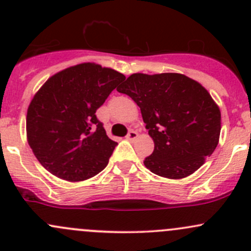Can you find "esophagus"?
I'll use <instances>...</instances> for the list:
<instances>
[{
  "label": "esophagus",
  "mask_w": 251,
  "mask_h": 251,
  "mask_svg": "<svg viewBox=\"0 0 251 251\" xmlns=\"http://www.w3.org/2000/svg\"><path fill=\"white\" fill-rule=\"evenodd\" d=\"M138 136H139L138 131L129 130L128 135H126V140H135V139H138Z\"/></svg>",
  "instance_id": "34e87169"
}]
</instances>
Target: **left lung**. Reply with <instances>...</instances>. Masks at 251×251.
Listing matches in <instances>:
<instances>
[{"label": "left lung", "mask_w": 251, "mask_h": 251, "mask_svg": "<svg viewBox=\"0 0 251 251\" xmlns=\"http://www.w3.org/2000/svg\"><path fill=\"white\" fill-rule=\"evenodd\" d=\"M117 90L141 110L154 143L144 161L153 174L182 179L193 174L219 144L221 112L202 84L181 74H133Z\"/></svg>", "instance_id": "1"}]
</instances>
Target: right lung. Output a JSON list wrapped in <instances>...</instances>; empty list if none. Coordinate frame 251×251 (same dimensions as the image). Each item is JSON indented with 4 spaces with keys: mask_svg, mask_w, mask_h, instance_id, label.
I'll return each instance as SVG.
<instances>
[{
    "mask_svg": "<svg viewBox=\"0 0 251 251\" xmlns=\"http://www.w3.org/2000/svg\"><path fill=\"white\" fill-rule=\"evenodd\" d=\"M126 76L99 64L83 63L56 72L31 100L26 136L41 164L55 176L90 179L108 163L116 145L95 116Z\"/></svg>",
    "mask_w": 251,
    "mask_h": 251,
    "instance_id": "right-lung-1",
    "label": "right lung"
}]
</instances>
